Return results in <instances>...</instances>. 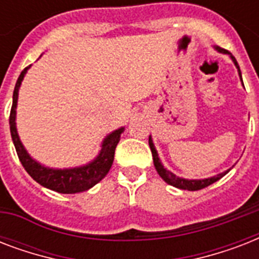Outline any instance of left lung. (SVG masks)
<instances>
[{"label": "left lung", "instance_id": "obj_1", "mask_svg": "<svg viewBox=\"0 0 259 259\" xmlns=\"http://www.w3.org/2000/svg\"><path fill=\"white\" fill-rule=\"evenodd\" d=\"M215 50L219 51V52H222V54L230 55V58H231V60L234 62L235 67L238 68V74H239V76H241V80H242L241 70H239V66H238L237 60H235V58H234L233 55L230 54V52H227L226 50H223V48H221V47H217ZM149 146H150V150H152V156H153V164H154V166H156V170H157V173L160 175V176H161V179L165 181V183H168L169 185H173V187H176V188L185 189V191H199V189L205 188V187H208V185H211L212 183H215V181H218L219 179H222V177L225 176L226 173H229V170H230V169L226 170V172L219 173V175H217V176H213V177H208V179H201V180H187V179H183V177H179V176H176V175H173L172 172H169V170H166L165 168H164V165H162L161 161H160V158H158L157 150H156V148H154V144H153V141H152V137H150V136H149Z\"/></svg>", "mask_w": 259, "mask_h": 259}]
</instances>
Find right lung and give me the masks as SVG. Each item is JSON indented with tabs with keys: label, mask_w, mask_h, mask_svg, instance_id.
<instances>
[{
	"label": "right lung",
	"mask_w": 259,
	"mask_h": 259,
	"mask_svg": "<svg viewBox=\"0 0 259 259\" xmlns=\"http://www.w3.org/2000/svg\"><path fill=\"white\" fill-rule=\"evenodd\" d=\"M29 67L30 66L24 68V71L18 76L16 86H14L13 103H12L9 117L10 134H12V140H13L18 158H20V161H21L26 172L29 173V176L46 188L56 191L59 193H78L87 191L97 183H99L109 173L110 168L113 165L115 148L121 140V134L123 133L125 127H119V129L114 130L113 133H110L102 142V149L99 154L86 165L68 168V169H52V168H47V166L41 165L40 162L33 160L28 154V152L20 141L17 127H16V107H17L18 89L21 86L22 79L25 76L26 71L29 70Z\"/></svg>",
	"instance_id": "obj_1"
}]
</instances>
